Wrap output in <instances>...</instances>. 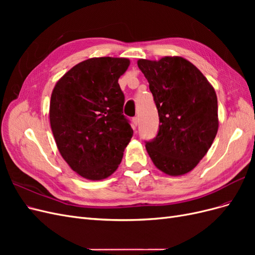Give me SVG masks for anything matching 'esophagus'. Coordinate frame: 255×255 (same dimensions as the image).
<instances>
[{"label":"esophagus","instance_id":"esophagus-1","mask_svg":"<svg viewBox=\"0 0 255 255\" xmlns=\"http://www.w3.org/2000/svg\"><path fill=\"white\" fill-rule=\"evenodd\" d=\"M133 126H134V128H136V127H137V125H138V122H139V118H138L137 117V116H136V117H134L133 118Z\"/></svg>","mask_w":255,"mask_h":255}]
</instances>
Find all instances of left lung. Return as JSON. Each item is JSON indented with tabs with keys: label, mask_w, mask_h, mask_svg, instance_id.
Here are the masks:
<instances>
[{
	"label": "left lung",
	"mask_w": 255,
	"mask_h": 255,
	"mask_svg": "<svg viewBox=\"0 0 255 255\" xmlns=\"http://www.w3.org/2000/svg\"><path fill=\"white\" fill-rule=\"evenodd\" d=\"M149 82L159 125L145 149L159 170L182 175L194 169L218 130L217 97L205 76L182 57L138 60Z\"/></svg>",
	"instance_id": "obj_1"
}]
</instances>
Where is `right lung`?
<instances>
[{
  "mask_svg": "<svg viewBox=\"0 0 255 255\" xmlns=\"http://www.w3.org/2000/svg\"><path fill=\"white\" fill-rule=\"evenodd\" d=\"M128 65V58L84 60L53 89L50 123L57 148L72 170L87 180L114 173L133 136L118 84Z\"/></svg>",
  "mask_w": 255,
  "mask_h": 255,
  "instance_id": "right-lung-1",
  "label": "right lung"
}]
</instances>
